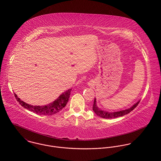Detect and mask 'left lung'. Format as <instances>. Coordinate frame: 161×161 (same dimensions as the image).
I'll return each mask as SVG.
<instances>
[{
  "label": "left lung",
  "mask_w": 161,
  "mask_h": 161,
  "mask_svg": "<svg viewBox=\"0 0 161 161\" xmlns=\"http://www.w3.org/2000/svg\"><path fill=\"white\" fill-rule=\"evenodd\" d=\"M139 103V101L136 104H135L133 107H131L130 108H128L127 110H121V111H119V112H104V111H103L102 110H100L97 107L96 99L95 98L92 109L94 111V112L97 114V115L99 116L101 118H114L119 117V116H124V115L129 114L130 112L133 111L138 106Z\"/></svg>",
  "instance_id": "1"
}]
</instances>
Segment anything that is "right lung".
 <instances>
[{
	"label": "right lung",
	"instance_id": "obj_1",
	"mask_svg": "<svg viewBox=\"0 0 161 161\" xmlns=\"http://www.w3.org/2000/svg\"><path fill=\"white\" fill-rule=\"evenodd\" d=\"M71 90L72 89H70L67 91L63 93L53 103L45 106H33L29 105L18 98L15 93H14V95L18 102L25 108L39 115H51L58 113L66 105L69 100Z\"/></svg>",
	"mask_w": 161,
	"mask_h": 161
}]
</instances>
